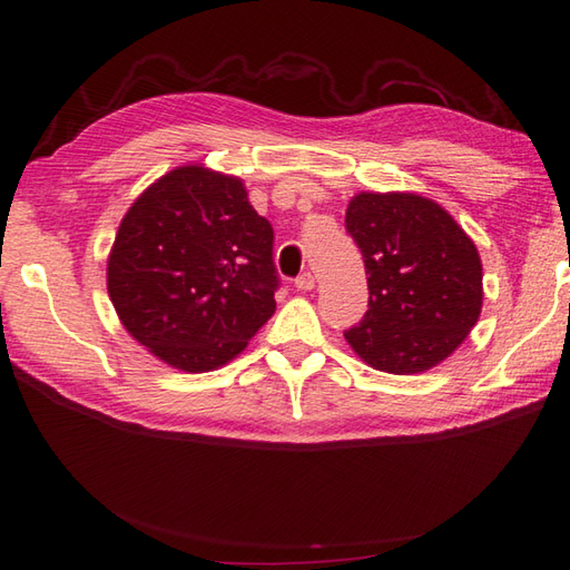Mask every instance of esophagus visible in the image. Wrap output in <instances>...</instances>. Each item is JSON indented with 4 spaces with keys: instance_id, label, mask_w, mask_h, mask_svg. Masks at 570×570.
I'll return each instance as SVG.
<instances>
[{
    "instance_id": "34e87169",
    "label": "esophagus",
    "mask_w": 570,
    "mask_h": 570,
    "mask_svg": "<svg viewBox=\"0 0 570 570\" xmlns=\"http://www.w3.org/2000/svg\"><path fill=\"white\" fill-rule=\"evenodd\" d=\"M294 286H296L298 291H311V288L315 286L313 274H311V272H303V274H298V276H296V282H294Z\"/></svg>"
}]
</instances>
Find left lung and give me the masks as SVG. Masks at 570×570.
<instances>
[{
    "mask_svg": "<svg viewBox=\"0 0 570 570\" xmlns=\"http://www.w3.org/2000/svg\"><path fill=\"white\" fill-rule=\"evenodd\" d=\"M362 249L368 311L345 340L386 374L410 376L444 362L479 323V249L446 210L403 191L356 194L345 216Z\"/></svg>",
    "mask_w": 570,
    "mask_h": 570,
    "instance_id": "1",
    "label": "left lung"
}]
</instances>
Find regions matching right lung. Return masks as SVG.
<instances>
[{
  "label": "right lung",
  "mask_w": 570,
  "mask_h": 570,
  "mask_svg": "<svg viewBox=\"0 0 570 570\" xmlns=\"http://www.w3.org/2000/svg\"><path fill=\"white\" fill-rule=\"evenodd\" d=\"M274 230L245 184L202 165L167 171L128 208L106 286L130 337L202 374L235 360L276 308Z\"/></svg>",
  "instance_id": "1"
}]
</instances>
